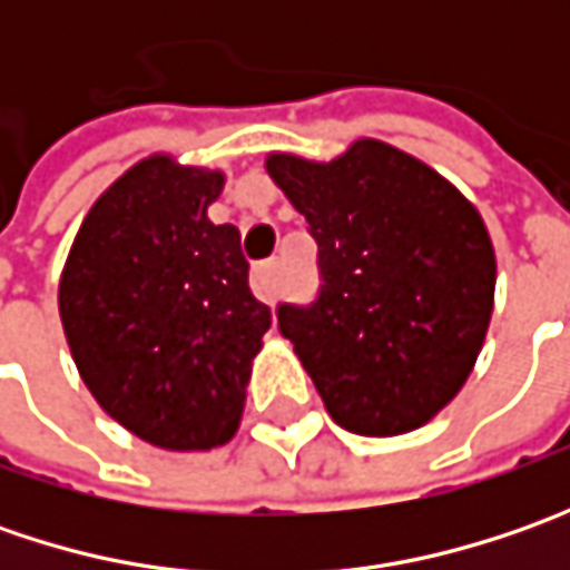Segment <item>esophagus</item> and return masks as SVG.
<instances>
[{
  "instance_id": "1",
  "label": "esophagus",
  "mask_w": 570,
  "mask_h": 570,
  "mask_svg": "<svg viewBox=\"0 0 570 570\" xmlns=\"http://www.w3.org/2000/svg\"><path fill=\"white\" fill-rule=\"evenodd\" d=\"M275 275H278V263L269 259V263H259L250 275V285H253V295L259 297V301H273L275 297Z\"/></svg>"
}]
</instances>
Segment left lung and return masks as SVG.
Returning a JSON list of instances; mask_svg holds the SVG:
<instances>
[{
  "mask_svg": "<svg viewBox=\"0 0 570 570\" xmlns=\"http://www.w3.org/2000/svg\"><path fill=\"white\" fill-rule=\"evenodd\" d=\"M275 187L320 250V297L282 304L278 330L333 422L393 438L463 390L489 333L494 247L470 199L434 167L381 139L333 161L266 155Z\"/></svg>",
  "mask_w": 570,
  "mask_h": 570,
  "instance_id": "1",
  "label": "left lung"
}]
</instances>
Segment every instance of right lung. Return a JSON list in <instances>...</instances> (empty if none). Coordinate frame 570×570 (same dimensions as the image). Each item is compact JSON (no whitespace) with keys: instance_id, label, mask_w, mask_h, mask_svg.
<instances>
[{"instance_id":"1","label":"right lung","mask_w":570,"mask_h":570,"mask_svg":"<svg viewBox=\"0 0 570 570\" xmlns=\"http://www.w3.org/2000/svg\"><path fill=\"white\" fill-rule=\"evenodd\" d=\"M225 170L148 155L88 208L59 275V320L98 405L165 450L237 434L273 314L234 225L208 222Z\"/></svg>"}]
</instances>
